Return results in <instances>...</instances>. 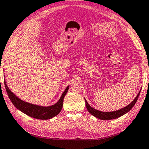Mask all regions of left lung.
Listing matches in <instances>:
<instances>
[{
    "label": "left lung",
    "instance_id": "left-lung-1",
    "mask_svg": "<svg viewBox=\"0 0 149 149\" xmlns=\"http://www.w3.org/2000/svg\"><path fill=\"white\" fill-rule=\"evenodd\" d=\"M140 93H141V91H139V93H138V95H137V96L136 97V98H134L133 101H132L129 105H127V107H125L124 108L121 109L120 110H118V111H115L113 112H102V111H98V110H96L95 109H93V107H91L90 105L88 104L86 99L84 100H85L86 109H87L88 111L92 114V115H93L94 116H95V117H97L98 118H99L100 120H111V119H114V118H117L118 117H120V116H123V114L128 113V112H129L130 110L134 106L136 102L137 101V100H138V98L139 97V95H140Z\"/></svg>",
    "mask_w": 149,
    "mask_h": 149
}]
</instances>
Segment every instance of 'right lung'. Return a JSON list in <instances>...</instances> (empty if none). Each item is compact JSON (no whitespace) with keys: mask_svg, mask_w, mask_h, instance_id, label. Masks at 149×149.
<instances>
[{"mask_svg":"<svg viewBox=\"0 0 149 149\" xmlns=\"http://www.w3.org/2000/svg\"><path fill=\"white\" fill-rule=\"evenodd\" d=\"M4 85H5L6 91L8 94V97L16 108L26 114V115L36 118V119L40 120L50 119V118H53L54 116L59 114L62 108H63L64 98L68 92V87H69V86H68L66 88L60 99L56 104L49 107H41L38 106V105L29 103V102L23 101L19 98H18L10 91V89L6 85L5 81H4Z\"/></svg>","mask_w":149,"mask_h":149,"instance_id":"obj_1","label":"right lung"}]
</instances>
